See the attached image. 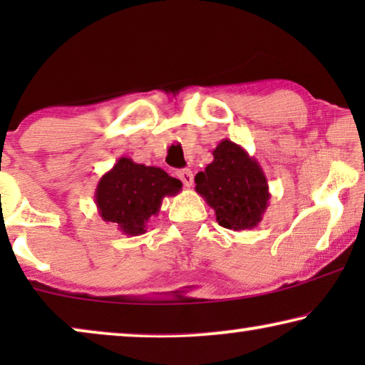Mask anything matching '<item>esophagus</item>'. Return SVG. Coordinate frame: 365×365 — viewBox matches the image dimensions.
<instances>
[{
  "label": "esophagus",
  "instance_id": "esophagus-1",
  "mask_svg": "<svg viewBox=\"0 0 365 365\" xmlns=\"http://www.w3.org/2000/svg\"><path fill=\"white\" fill-rule=\"evenodd\" d=\"M178 178L181 179L182 184L186 187H191L192 182H194V174L191 169H182V171H178Z\"/></svg>",
  "mask_w": 365,
  "mask_h": 365
}]
</instances>
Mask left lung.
Here are the masks:
<instances>
[{
  "label": "left lung",
  "mask_w": 365,
  "mask_h": 365,
  "mask_svg": "<svg viewBox=\"0 0 365 365\" xmlns=\"http://www.w3.org/2000/svg\"><path fill=\"white\" fill-rule=\"evenodd\" d=\"M212 156V163L196 174V192L214 209L219 226L232 231L256 227L271 199L261 164L229 139L217 144Z\"/></svg>",
  "instance_id": "1"
}]
</instances>
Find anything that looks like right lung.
Here are the masks:
<instances>
[{"mask_svg":"<svg viewBox=\"0 0 365 365\" xmlns=\"http://www.w3.org/2000/svg\"><path fill=\"white\" fill-rule=\"evenodd\" d=\"M182 182L156 166L119 158L99 179L94 202L103 221L113 222L126 236H141L158 216L163 199L181 192Z\"/></svg>","mask_w":365,"mask_h":365,"instance_id":"obj_1","label":"right lung"}]
</instances>
